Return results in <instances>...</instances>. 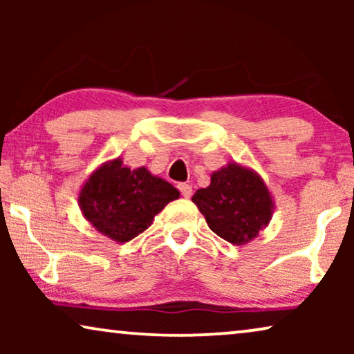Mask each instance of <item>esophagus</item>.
Listing matches in <instances>:
<instances>
[{
	"label": "esophagus",
	"instance_id": "obj_1",
	"mask_svg": "<svg viewBox=\"0 0 354 354\" xmlns=\"http://www.w3.org/2000/svg\"><path fill=\"white\" fill-rule=\"evenodd\" d=\"M178 190H180L183 198L192 196V185H188V183H178Z\"/></svg>",
	"mask_w": 354,
	"mask_h": 354
}]
</instances>
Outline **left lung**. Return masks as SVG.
I'll return each instance as SVG.
<instances>
[{
  "label": "left lung",
  "instance_id": "1",
  "mask_svg": "<svg viewBox=\"0 0 354 354\" xmlns=\"http://www.w3.org/2000/svg\"><path fill=\"white\" fill-rule=\"evenodd\" d=\"M192 201L216 235L239 246L254 240L275 209L264 178L235 161L212 172L209 185L196 190Z\"/></svg>",
  "mask_w": 354,
  "mask_h": 354
}]
</instances>
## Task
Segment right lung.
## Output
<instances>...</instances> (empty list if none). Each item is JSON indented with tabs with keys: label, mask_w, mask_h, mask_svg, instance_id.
Wrapping results in <instances>:
<instances>
[{
	"label": "right lung",
	"mask_w": 354,
	"mask_h": 354,
	"mask_svg": "<svg viewBox=\"0 0 354 354\" xmlns=\"http://www.w3.org/2000/svg\"><path fill=\"white\" fill-rule=\"evenodd\" d=\"M180 193L147 167L130 169L114 158L90 174L79 192L82 216L115 243L135 239L153 224L164 206Z\"/></svg>",
	"instance_id": "add662e5"
}]
</instances>
